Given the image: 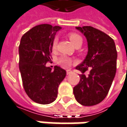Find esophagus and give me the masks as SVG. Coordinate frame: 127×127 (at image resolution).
Returning <instances> with one entry per match:
<instances>
[{
    "label": "esophagus",
    "instance_id": "obj_1",
    "mask_svg": "<svg viewBox=\"0 0 127 127\" xmlns=\"http://www.w3.org/2000/svg\"><path fill=\"white\" fill-rule=\"evenodd\" d=\"M72 74V71L71 70V69H68V70H66V74L68 75V74Z\"/></svg>",
    "mask_w": 127,
    "mask_h": 127
}]
</instances>
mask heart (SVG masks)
<instances>
[{"label": "heart", "instance_id": "1", "mask_svg": "<svg viewBox=\"0 0 127 127\" xmlns=\"http://www.w3.org/2000/svg\"><path fill=\"white\" fill-rule=\"evenodd\" d=\"M68 37H69L70 41L71 42V43L74 46H77V45L82 44V37L79 34H76V33H70L68 34ZM57 42H58L57 38H55L53 40V44H52V48H53V50H55L56 48ZM58 64L61 67L67 68L68 67H70L71 65L72 64V60L70 58L67 57V56H61L58 60Z\"/></svg>", "mask_w": 127, "mask_h": 127}]
</instances>
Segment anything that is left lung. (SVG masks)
Returning <instances> with one entry per match:
<instances>
[{
    "mask_svg": "<svg viewBox=\"0 0 127 127\" xmlns=\"http://www.w3.org/2000/svg\"><path fill=\"white\" fill-rule=\"evenodd\" d=\"M86 37L88 51L83 62L76 67L82 74L74 87L77 101L82 105L100 103L108 95L116 71L117 51L113 40L108 34L90 26L77 27ZM91 68L86 77L84 73Z\"/></svg>",
    "mask_w": 127,
    "mask_h": 127,
    "instance_id": "8db88e82",
    "label": "left lung"
}]
</instances>
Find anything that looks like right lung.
Here are the masks:
<instances>
[{"instance_id":"add662e5","label":"right lung","mask_w":127,"mask_h":127,"mask_svg":"<svg viewBox=\"0 0 127 127\" xmlns=\"http://www.w3.org/2000/svg\"><path fill=\"white\" fill-rule=\"evenodd\" d=\"M61 27L44 24L34 27L22 36L19 47V70L27 95L34 102L50 104L57 97L60 83L66 71L55 66H46L51 61L52 44Z\"/></svg>"}]
</instances>
